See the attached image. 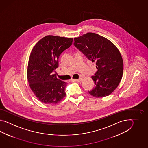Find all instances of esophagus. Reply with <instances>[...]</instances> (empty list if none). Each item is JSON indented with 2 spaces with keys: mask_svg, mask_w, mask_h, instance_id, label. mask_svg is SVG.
<instances>
[{
  "mask_svg": "<svg viewBox=\"0 0 148 148\" xmlns=\"http://www.w3.org/2000/svg\"><path fill=\"white\" fill-rule=\"evenodd\" d=\"M73 81H75V82H82V78H80L78 79H73Z\"/></svg>",
  "mask_w": 148,
  "mask_h": 148,
  "instance_id": "esophagus-1",
  "label": "esophagus"
}]
</instances>
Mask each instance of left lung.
<instances>
[{"instance_id": "8db88e82", "label": "left lung", "mask_w": 148, "mask_h": 148, "mask_svg": "<svg viewBox=\"0 0 148 148\" xmlns=\"http://www.w3.org/2000/svg\"><path fill=\"white\" fill-rule=\"evenodd\" d=\"M74 45L92 62L97 71L91 78L95 86L88 93L94 97L107 96L119 85L123 75V61L116 47L107 38L88 33L74 38Z\"/></svg>"}]
</instances>
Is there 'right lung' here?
Segmentation results:
<instances>
[{"label": "right lung", "mask_w": 148, "mask_h": 148, "mask_svg": "<svg viewBox=\"0 0 148 148\" xmlns=\"http://www.w3.org/2000/svg\"><path fill=\"white\" fill-rule=\"evenodd\" d=\"M73 41V38L47 35L32 50L27 79L32 90L43 103L57 104L66 95V82L57 78L54 73L59 66L60 55L72 45Z\"/></svg>", "instance_id": "obj_1"}]
</instances>
